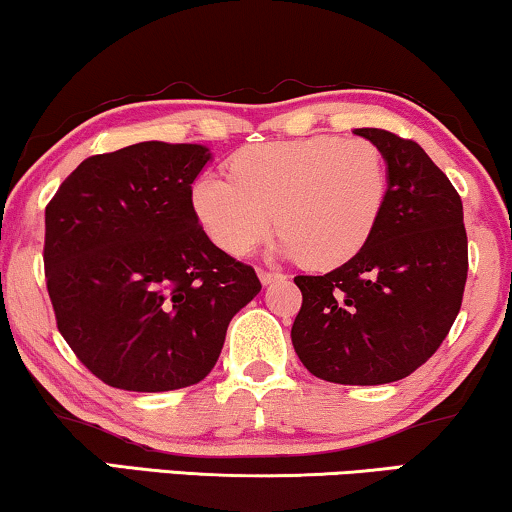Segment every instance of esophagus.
Here are the masks:
<instances>
[{
  "instance_id": "34e87169",
  "label": "esophagus",
  "mask_w": 512,
  "mask_h": 512,
  "mask_svg": "<svg viewBox=\"0 0 512 512\" xmlns=\"http://www.w3.org/2000/svg\"><path fill=\"white\" fill-rule=\"evenodd\" d=\"M282 272H275V270H258V280H261L265 287H268V284H272V282H277V280H282Z\"/></svg>"
}]
</instances>
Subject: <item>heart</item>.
Instances as JSON below:
<instances>
[{
  "label": "heart",
  "mask_w": 512,
  "mask_h": 512,
  "mask_svg": "<svg viewBox=\"0 0 512 512\" xmlns=\"http://www.w3.org/2000/svg\"><path fill=\"white\" fill-rule=\"evenodd\" d=\"M230 176L204 171L190 188L207 235L247 256L282 230L280 251L315 270L360 254L388 202V167L364 138L310 136L237 152Z\"/></svg>",
  "instance_id": "heart-1"
}]
</instances>
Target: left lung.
<instances>
[{
  "mask_svg": "<svg viewBox=\"0 0 512 512\" xmlns=\"http://www.w3.org/2000/svg\"><path fill=\"white\" fill-rule=\"evenodd\" d=\"M381 150L388 202L360 254L327 275H298L291 343L322 381L381 386L409 376L440 348L468 277L463 204L414 141L355 129Z\"/></svg>",
  "mask_w": 512,
  "mask_h": 512,
  "instance_id": "1",
  "label": "left lung"
}]
</instances>
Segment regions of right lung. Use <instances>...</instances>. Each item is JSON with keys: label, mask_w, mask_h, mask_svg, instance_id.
<instances>
[{"label": "right lung", "mask_w": 512, "mask_h": 512, "mask_svg": "<svg viewBox=\"0 0 512 512\" xmlns=\"http://www.w3.org/2000/svg\"><path fill=\"white\" fill-rule=\"evenodd\" d=\"M197 143L145 141L84 159L46 207L44 270L58 331L112 388L164 393L214 369L256 272L199 228Z\"/></svg>", "instance_id": "right-lung-1"}]
</instances>
